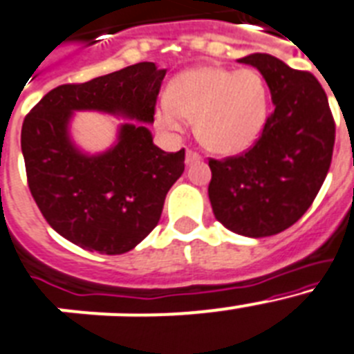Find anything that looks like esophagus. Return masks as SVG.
Segmentation results:
<instances>
[{
    "label": "esophagus",
    "mask_w": 354,
    "mask_h": 354,
    "mask_svg": "<svg viewBox=\"0 0 354 354\" xmlns=\"http://www.w3.org/2000/svg\"><path fill=\"white\" fill-rule=\"evenodd\" d=\"M197 160H201V155L197 153V151H194V149H189V151H187V164H192V162Z\"/></svg>",
    "instance_id": "esophagus-1"
}]
</instances>
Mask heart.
I'll list each match as a JSON object with an SVG mask.
<instances>
[{
	"label": "heart",
	"mask_w": 354,
	"mask_h": 354,
	"mask_svg": "<svg viewBox=\"0 0 354 354\" xmlns=\"http://www.w3.org/2000/svg\"><path fill=\"white\" fill-rule=\"evenodd\" d=\"M270 116V93L254 68L199 66L171 81L167 104L155 111L160 129L178 132L183 120L196 123V136L206 149L238 155L263 133Z\"/></svg>",
	"instance_id": "heart-1"
}]
</instances>
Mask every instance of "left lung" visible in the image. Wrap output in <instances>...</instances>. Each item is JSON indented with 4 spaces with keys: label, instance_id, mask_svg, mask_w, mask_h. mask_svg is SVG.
I'll list each match as a JSON object with an SVG mask.
<instances>
[{
    "label": "left lung",
    "instance_id": "left-lung-1",
    "mask_svg": "<svg viewBox=\"0 0 354 354\" xmlns=\"http://www.w3.org/2000/svg\"><path fill=\"white\" fill-rule=\"evenodd\" d=\"M238 62L263 74L275 109L247 151L209 158L208 196L215 218L229 231L272 236L300 221L316 199L332 164L335 122L310 72L264 53Z\"/></svg>",
    "mask_w": 354,
    "mask_h": 354
}]
</instances>
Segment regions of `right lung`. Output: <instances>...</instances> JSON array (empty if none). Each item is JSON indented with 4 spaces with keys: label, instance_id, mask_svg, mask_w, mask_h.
I'll return each mask as SVG.
<instances>
[{
    "label": "right lung",
    "instance_id": "obj_1",
    "mask_svg": "<svg viewBox=\"0 0 354 354\" xmlns=\"http://www.w3.org/2000/svg\"><path fill=\"white\" fill-rule=\"evenodd\" d=\"M165 70L142 62L50 90L26 114L21 148L28 187L47 224L90 252L123 254L158 224L185 171V149L167 153L142 123H125L114 148L82 155L68 138L74 111H104L153 123Z\"/></svg>",
    "mask_w": 354,
    "mask_h": 354
}]
</instances>
